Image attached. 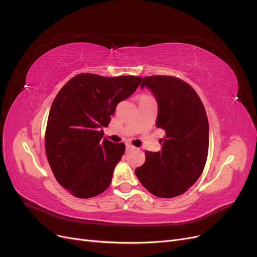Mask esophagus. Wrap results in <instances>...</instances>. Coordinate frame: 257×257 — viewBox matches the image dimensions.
<instances>
[{"instance_id":"1","label":"esophagus","mask_w":257,"mask_h":257,"mask_svg":"<svg viewBox=\"0 0 257 257\" xmlns=\"http://www.w3.org/2000/svg\"><path fill=\"white\" fill-rule=\"evenodd\" d=\"M125 146H126V151H130L132 149H134V146L132 145V144H130V143H126Z\"/></svg>"}]
</instances>
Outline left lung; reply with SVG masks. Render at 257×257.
<instances>
[{
	"mask_svg": "<svg viewBox=\"0 0 257 257\" xmlns=\"http://www.w3.org/2000/svg\"><path fill=\"white\" fill-rule=\"evenodd\" d=\"M159 104L157 127L165 131L158 152L146 151V162L135 169L138 180L153 195L173 198L185 193L205 168L209 123L196 91L174 76L145 77Z\"/></svg>",
	"mask_w": 257,
	"mask_h": 257,
	"instance_id": "left-lung-1",
	"label": "left lung"
}]
</instances>
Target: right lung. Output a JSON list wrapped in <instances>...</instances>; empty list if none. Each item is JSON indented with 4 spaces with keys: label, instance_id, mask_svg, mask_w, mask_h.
I'll return each instance as SVG.
<instances>
[{
    "label": "right lung",
    "instance_id": "right-lung-1",
    "mask_svg": "<svg viewBox=\"0 0 257 257\" xmlns=\"http://www.w3.org/2000/svg\"><path fill=\"white\" fill-rule=\"evenodd\" d=\"M141 81L137 76L78 74L53 99L45 133L46 155L57 181L73 196L94 197L111 183L125 145L103 139L102 128Z\"/></svg>",
    "mask_w": 257,
    "mask_h": 257
}]
</instances>
